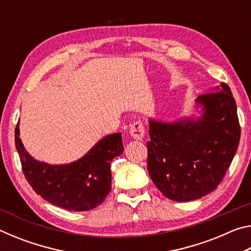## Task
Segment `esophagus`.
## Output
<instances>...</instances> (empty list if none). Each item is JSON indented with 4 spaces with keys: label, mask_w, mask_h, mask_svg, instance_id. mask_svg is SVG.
I'll list each match as a JSON object with an SVG mask.
<instances>
[{
    "label": "esophagus",
    "mask_w": 251,
    "mask_h": 251,
    "mask_svg": "<svg viewBox=\"0 0 251 251\" xmlns=\"http://www.w3.org/2000/svg\"><path fill=\"white\" fill-rule=\"evenodd\" d=\"M129 133L134 139H138V141H141V139L144 137V135H145V127H144L143 123L141 121L133 123L129 127Z\"/></svg>",
    "instance_id": "34e87169"
}]
</instances>
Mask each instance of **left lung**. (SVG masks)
I'll return each mask as SVG.
<instances>
[{"mask_svg":"<svg viewBox=\"0 0 251 251\" xmlns=\"http://www.w3.org/2000/svg\"><path fill=\"white\" fill-rule=\"evenodd\" d=\"M202 114L175 123L150 121L147 171L164 196L192 201L217 188L240 139L237 106L226 83L199 95Z\"/></svg>","mask_w":251,"mask_h":251,"instance_id":"1","label":"left lung"}]
</instances>
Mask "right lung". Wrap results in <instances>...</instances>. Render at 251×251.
<instances>
[{
    "label": "right lung",
    "instance_id": "right-lung-1",
    "mask_svg": "<svg viewBox=\"0 0 251 251\" xmlns=\"http://www.w3.org/2000/svg\"><path fill=\"white\" fill-rule=\"evenodd\" d=\"M15 146L28 184L37 195L54 206L73 211L94 209L110 192V163L124 151L122 134L104 137L74 163L50 165L34 159L25 151L15 128Z\"/></svg>",
    "mask_w": 251,
    "mask_h": 251
}]
</instances>
